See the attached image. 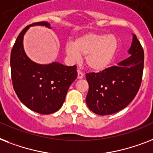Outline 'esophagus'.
<instances>
[{
	"label": "esophagus",
	"instance_id": "obj_1",
	"mask_svg": "<svg viewBox=\"0 0 153 153\" xmlns=\"http://www.w3.org/2000/svg\"><path fill=\"white\" fill-rule=\"evenodd\" d=\"M83 77H84V74L80 70H78V79H82Z\"/></svg>",
	"mask_w": 153,
	"mask_h": 153
}]
</instances>
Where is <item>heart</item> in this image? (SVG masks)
Listing matches in <instances>:
<instances>
[{"mask_svg":"<svg viewBox=\"0 0 153 153\" xmlns=\"http://www.w3.org/2000/svg\"><path fill=\"white\" fill-rule=\"evenodd\" d=\"M119 41L114 35L105 33H85L66 45L65 53L73 61L85 56V64L89 69L100 71L106 69L117 53Z\"/></svg>","mask_w":153,"mask_h":153,"instance_id":"obj_1","label":"heart"}]
</instances>
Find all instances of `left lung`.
I'll return each instance as SVG.
<instances>
[{"instance_id": "obj_1", "label": "left lung", "mask_w": 153, "mask_h": 153, "mask_svg": "<svg viewBox=\"0 0 153 153\" xmlns=\"http://www.w3.org/2000/svg\"><path fill=\"white\" fill-rule=\"evenodd\" d=\"M128 53L130 56L117 66L85 74L89 84L85 101L93 112L100 115L118 112L137 95L143 74L144 50L135 34Z\"/></svg>"}]
</instances>
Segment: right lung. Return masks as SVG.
I'll list each match as a JSON object with an SVG mask.
<instances>
[{
	"instance_id": "right-lung-1",
	"label": "right lung",
	"mask_w": 153,
	"mask_h": 153,
	"mask_svg": "<svg viewBox=\"0 0 153 153\" xmlns=\"http://www.w3.org/2000/svg\"><path fill=\"white\" fill-rule=\"evenodd\" d=\"M38 25L51 28L48 22L43 21L32 23L20 32L11 52V74L13 88L21 102L32 111L48 115L61 108L78 74L76 65L69 67L57 62L42 65L26 55L23 36L30 27Z\"/></svg>"
}]
</instances>
